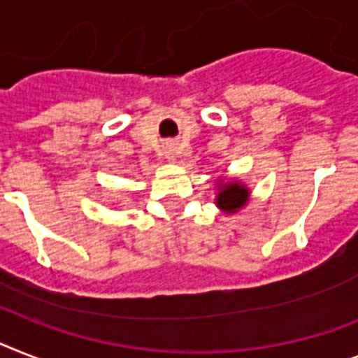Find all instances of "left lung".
Masks as SVG:
<instances>
[{
    "label": "left lung",
    "instance_id": "1",
    "mask_svg": "<svg viewBox=\"0 0 358 358\" xmlns=\"http://www.w3.org/2000/svg\"><path fill=\"white\" fill-rule=\"evenodd\" d=\"M247 196H249V192L245 190L243 186H239L238 182H229V186H225L217 194V205L227 212H236L245 205Z\"/></svg>",
    "mask_w": 358,
    "mask_h": 358
}]
</instances>
